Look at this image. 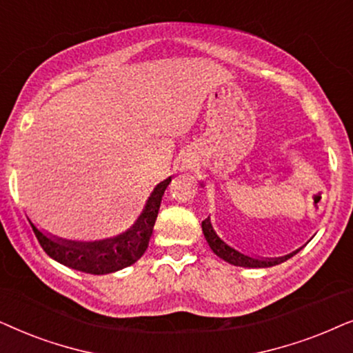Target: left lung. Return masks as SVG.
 I'll list each match as a JSON object with an SVG mask.
<instances>
[{"label": "left lung", "mask_w": 353, "mask_h": 353, "mask_svg": "<svg viewBox=\"0 0 353 353\" xmlns=\"http://www.w3.org/2000/svg\"><path fill=\"white\" fill-rule=\"evenodd\" d=\"M201 229H203L205 239H206V242H208V245L211 247V250H213L216 255L221 258V260L231 263V265H234V266H243V268L276 266V265H279V263L289 260L290 256H294L295 253L299 252L297 250V252L290 253V255H285V256H281V258H268V260H261V258L248 256V255H245V253L237 252L236 248L229 247L224 241H221V239L218 237V234L214 232L213 225H211L210 218H206L203 223H201Z\"/></svg>", "instance_id": "obj_1"}]
</instances>
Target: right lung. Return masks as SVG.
Listing matches in <instances>:
<instances>
[{
	"label": "right lung",
	"instance_id": "add662e5",
	"mask_svg": "<svg viewBox=\"0 0 353 353\" xmlns=\"http://www.w3.org/2000/svg\"><path fill=\"white\" fill-rule=\"evenodd\" d=\"M169 182H171V177L157 185L135 224L129 231L117 237L98 242L61 241L39 231L30 219L29 223L41 248L53 260L72 270L88 272V274H110V272L130 266L147 250L159 205H161V199Z\"/></svg>",
	"mask_w": 353,
	"mask_h": 353
}]
</instances>
